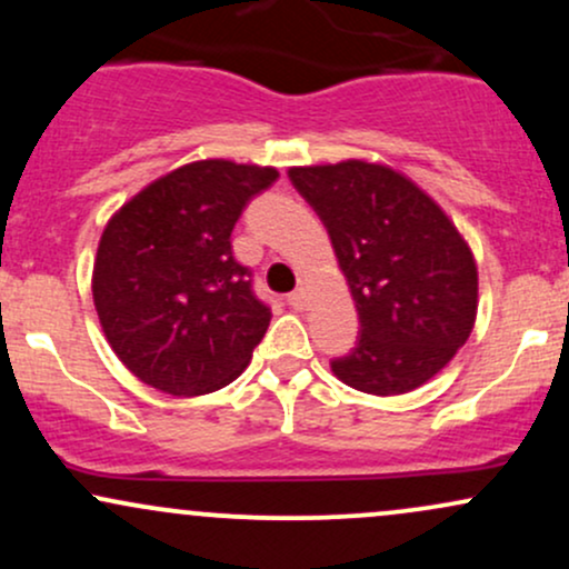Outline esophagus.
Masks as SVG:
<instances>
[{
	"mask_svg": "<svg viewBox=\"0 0 569 569\" xmlns=\"http://www.w3.org/2000/svg\"><path fill=\"white\" fill-rule=\"evenodd\" d=\"M289 305L293 307V310H305L307 307V291L305 289H297L289 293Z\"/></svg>",
	"mask_w": 569,
	"mask_h": 569,
	"instance_id": "obj_1",
	"label": "esophagus"
}]
</instances>
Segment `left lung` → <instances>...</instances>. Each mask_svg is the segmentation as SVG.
Returning a JSON list of instances; mask_svg holds the SVG:
<instances>
[{"label": "left lung", "instance_id": "obj_1", "mask_svg": "<svg viewBox=\"0 0 569 569\" xmlns=\"http://www.w3.org/2000/svg\"><path fill=\"white\" fill-rule=\"evenodd\" d=\"M323 221L356 299V348L331 371L371 396H398L439 375L476 321L473 253L447 213L407 176L377 162L291 168Z\"/></svg>", "mask_w": 569, "mask_h": 569}]
</instances>
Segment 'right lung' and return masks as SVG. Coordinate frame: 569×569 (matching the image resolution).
<instances>
[{"instance_id":"obj_1","label":"right lung","mask_w":569,"mask_h":569,"mask_svg":"<svg viewBox=\"0 0 569 569\" xmlns=\"http://www.w3.org/2000/svg\"><path fill=\"white\" fill-rule=\"evenodd\" d=\"M276 168L200 160L141 189L101 234L93 302L103 335L141 382L171 396L224 388L270 326L251 270L232 257L234 221Z\"/></svg>"}]
</instances>
